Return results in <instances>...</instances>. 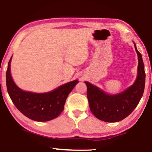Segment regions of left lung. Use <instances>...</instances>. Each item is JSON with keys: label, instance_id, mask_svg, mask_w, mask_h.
<instances>
[{"label": "left lung", "instance_id": "8db88e82", "mask_svg": "<svg viewBox=\"0 0 152 152\" xmlns=\"http://www.w3.org/2000/svg\"><path fill=\"white\" fill-rule=\"evenodd\" d=\"M134 48L139 59L138 75L134 83L124 92L116 95H109L96 86L88 81L85 82L90 110L100 120L117 122L124 120L134 111L143 96L145 83L144 64L135 43Z\"/></svg>", "mask_w": 152, "mask_h": 152}]
</instances>
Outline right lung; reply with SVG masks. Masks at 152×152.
Listing matches in <instances>:
<instances>
[{
	"label": "right lung",
	"mask_w": 152,
	"mask_h": 152,
	"mask_svg": "<svg viewBox=\"0 0 152 152\" xmlns=\"http://www.w3.org/2000/svg\"><path fill=\"white\" fill-rule=\"evenodd\" d=\"M11 60V58L6 73L7 89L16 108L27 118L37 122H46L57 118L64 110L67 96L78 81L65 83L43 94L25 92L13 82L10 73Z\"/></svg>",
	"instance_id": "right-lung-1"
}]
</instances>
